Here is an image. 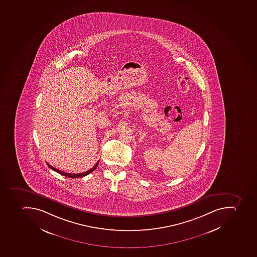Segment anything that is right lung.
Listing matches in <instances>:
<instances>
[{"label": "right lung", "instance_id": "1", "mask_svg": "<svg viewBox=\"0 0 257 257\" xmlns=\"http://www.w3.org/2000/svg\"><path fill=\"white\" fill-rule=\"evenodd\" d=\"M99 161H97V164L94 165V166L92 167V169H89V170L86 171V172H84V173H65V172H63V171L59 170V169H55L54 167H52V165H50L48 163H47V165L49 167L50 169H52V170L55 171L56 173H60L62 176H65L67 177H70V178H78V177H83L84 176H87V175L89 174V173H92V171H94L97 168V165H98Z\"/></svg>", "mask_w": 257, "mask_h": 257}]
</instances>
